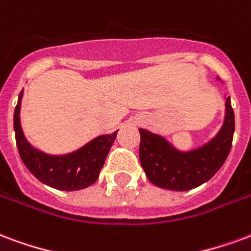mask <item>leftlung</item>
Returning a JSON list of instances; mask_svg holds the SVG:
<instances>
[{
    "instance_id": "obj_1",
    "label": "left lung",
    "mask_w": 251,
    "mask_h": 251,
    "mask_svg": "<svg viewBox=\"0 0 251 251\" xmlns=\"http://www.w3.org/2000/svg\"><path fill=\"white\" fill-rule=\"evenodd\" d=\"M234 111L226 99L225 122L208 143L187 152L179 151L163 136L140 128L139 158L148 180L158 187L187 191L207 182L222 167L233 143Z\"/></svg>"
}]
</instances>
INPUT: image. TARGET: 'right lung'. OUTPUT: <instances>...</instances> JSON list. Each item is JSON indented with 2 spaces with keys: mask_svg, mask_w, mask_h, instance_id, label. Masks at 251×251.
Wrapping results in <instances>:
<instances>
[{
  "mask_svg": "<svg viewBox=\"0 0 251 251\" xmlns=\"http://www.w3.org/2000/svg\"><path fill=\"white\" fill-rule=\"evenodd\" d=\"M21 99L23 91L14 109V132L20 156L29 171L44 184L61 191H76L95 183L118 131L98 136L73 152L49 155L33 147L24 135L20 122Z\"/></svg>",
  "mask_w": 251,
  "mask_h": 251,
  "instance_id": "right-lung-1",
  "label": "right lung"
}]
</instances>
